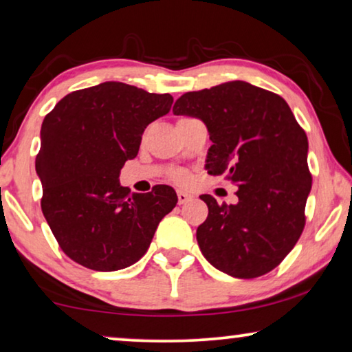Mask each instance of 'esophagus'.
<instances>
[{
    "mask_svg": "<svg viewBox=\"0 0 352 352\" xmlns=\"http://www.w3.org/2000/svg\"><path fill=\"white\" fill-rule=\"evenodd\" d=\"M192 198H193V197L190 195V193H187V192H182V190L177 192V203H179V205H184V203L190 201Z\"/></svg>",
    "mask_w": 352,
    "mask_h": 352,
    "instance_id": "1",
    "label": "esophagus"
}]
</instances>
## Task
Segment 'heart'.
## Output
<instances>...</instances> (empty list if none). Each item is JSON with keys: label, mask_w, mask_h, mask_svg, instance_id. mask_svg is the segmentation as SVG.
I'll return each instance as SVG.
<instances>
[{"label": "heart", "mask_w": 352, "mask_h": 352, "mask_svg": "<svg viewBox=\"0 0 352 352\" xmlns=\"http://www.w3.org/2000/svg\"><path fill=\"white\" fill-rule=\"evenodd\" d=\"M170 179L177 186H188L192 182V176L187 170H173L170 173Z\"/></svg>", "instance_id": "b5f03b06"}]
</instances>
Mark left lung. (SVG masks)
<instances>
[{
    "instance_id": "left-lung-1",
    "label": "left lung",
    "mask_w": 352,
    "mask_h": 352,
    "mask_svg": "<svg viewBox=\"0 0 352 352\" xmlns=\"http://www.w3.org/2000/svg\"><path fill=\"white\" fill-rule=\"evenodd\" d=\"M173 113L205 122L212 141L208 173L238 186L236 205L200 197L208 205L197 228L201 254L235 278L272 272L302 235L311 190L308 138L289 104L273 91L232 80L187 91Z\"/></svg>"
}]
</instances>
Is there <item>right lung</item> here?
Segmentation results:
<instances>
[{
	"mask_svg": "<svg viewBox=\"0 0 352 352\" xmlns=\"http://www.w3.org/2000/svg\"><path fill=\"white\" fill-rule=\"evenodd\" d=\"M170 94L122 82L71 91L44 117L36 173L41 210L71 261L95 272H116L144 256L176 192L155 186L130 193L119 175L140 151L142 131L165 116Z\"/></svg>",
	"mask_w": 352,
	"mask_h": 352,
	"instance_id": "right-lung-1",
	"label": "right lung"
}]
</instances>
